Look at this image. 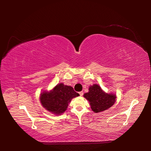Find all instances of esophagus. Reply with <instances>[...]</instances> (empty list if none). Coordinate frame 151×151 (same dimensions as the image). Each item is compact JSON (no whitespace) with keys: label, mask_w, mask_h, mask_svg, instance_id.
<instances>
[{"label":"esophagus","mask_w":151,"mask_h":151,"mask_svg":"<svg viewBox=\"0 0 151 151\" xmlns=\"http://www.w3.org/2000/svg\"><path fill=\"white\" fill-rule=\"evenodd\" d=\"M79 94H80V96H83V91H81V92H79Z\"/></svg>","instance_id":"esophagus-1"}]
</instances>
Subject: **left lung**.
Segmentation results:
<instances>
[{"label": "left lung", "mask_w": 151, "mask_h": 151, "mask_svg": "<svg viewBox=\"0 0 151 151\" xmlns=\"http://www.w3.org/2000/svg\"><path fill=\"white\" fill-rule=\"evenodd\" d=\"M84 97L90 103L94 112H101L109 109L115 103L116 98V94L104 93L96 84L89 86L88 92L84 94Z\"/></svg>", "instance_id": "8db88e82"}]
</instances>
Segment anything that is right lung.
<instances>
[{
  "instance_id": "add662e5",
  "label": "right lung",
  "mask_w": 151,
  "mask_h": 151,
  "mask_svg": "<svg viewBox=\"0 0 151 151\" xmlns=\"http://www.w3.org/2000/svg\"><path fill=\"white\" fill-rule=\"evenodd\" d=\"M78 96L79 94L74 91L72 86L59 83L51 91L40 93V101L46 110L60 115L67 109L71 100Z\"/></svg>"
}]
</instances>
